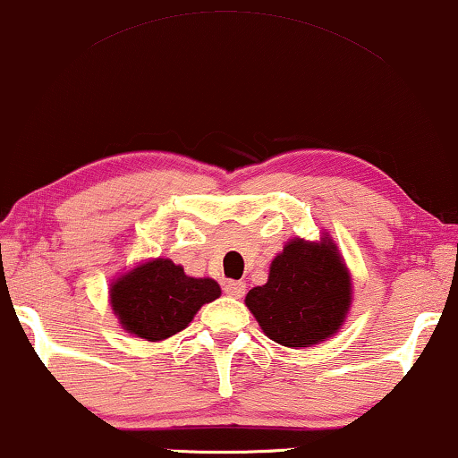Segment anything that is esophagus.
Listing matches in <instances>:
<instances>
[{"instance_id": "1", "label": "esophagus", "mask_w": 458, "mask_h": 458, "mask_svg": "<svg viewBox=\"0 0 458 458\" xmlns=\"http://www.w3.org/2000/svg\"><path fill=\"white\" fill-rule=\"evenodd\" d=\"M224 292L228 293L230 298H242V296H245V283H242V281H225Z\"/></svg>"}]
</instances>
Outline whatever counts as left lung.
<instances>
[{
    "label": "left lung",
    "instance_id": "left-lung-1",
    "mask_svg": "<svg viewBox=\"0 0 458 458\" xmlns=\"http://www.w3.org/2000/svg\"><path fill=\"white\" fill-rule=\"evenodd\" d=\"M352 281L327 233L319 241L296 236L270 262L268 281L249 289L245 304L270 340L289 349L319 344L344 326Z\"/></svg>",
    "mask_w": 458,
    "mask_h": 458
}]
</instances>
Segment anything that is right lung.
<instances>
[{"label":"right lung","mask_w":458,"mask_h":458,"mask_svg":"<svg viewBox=\"0 0 458 458\" xmlns=\"http://www.w3.org/2000/svg\"><path fill=\"white\" fill-rule=\"evenodd\" d=\"M219 296L217 281L188 276L183 266L166 258L137 264L109 285V304L120 326L148 343H160L186 329L200 306Z\"/></svg>","instance_id":"obj_1"}]
</instances>
